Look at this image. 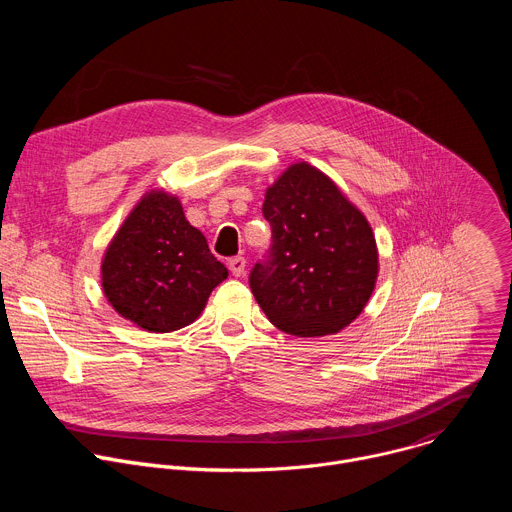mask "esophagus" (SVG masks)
<instances>
[{
  "label": "esophagus",
  "instance_id": "obj_1",
  "mask_svg": "<svg viewBox=\"0 0 512 512\" xmlns=\"http://www.w3.org/2000/svg\"><path fill=\"white\" fill-rule=\"evenodd\" d=\"M245 267H247V261H245V257H233V259H229V269H231V273L235 275V277H241L243 273H245Z\"/></svg>",
  "mask_w": 512,
  "mask_h": 512
}]
</instances>
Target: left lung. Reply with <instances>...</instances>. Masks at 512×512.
<instances>
[{
	"label": "left lung",
	"instance_id": "left-lung-1",
	"mask_svg": "<svg viewBox=\"0 0 512 512\" xmlns=\"http://www.w3.org/2000/svg\"><path fill=\"white\" fill-rule=\"evenodd\" d=\"M263 216L271 247L249 285L279 330L310 338L336 334L367 306L379 253L373 229L338 186L314 166H289L267 188Z\"/></svg>",
	"mask_w": 512,
	"mask_h": 512
}]
</instances>
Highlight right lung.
<instances>
[{
    "instance_id": "add662e5",
    "label": "right lung",
    "mask_w": 512,
    "mask_h": 512,
    "mask_svg": "<svg viewBox=\"0 0 512 512\" xmlns=\"http://www.w3.org/2000/svg\"><path fill=\"white\" fill-rule=\"evenodd\" d=\"M204 235L176 196L145 194L107 247L103 291L117 314L143 330L172 332L192 324L210 291L227 279Z\"/></svg>"
}]
</instances>
